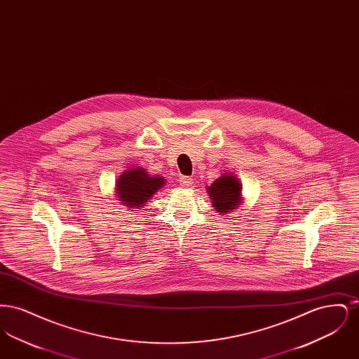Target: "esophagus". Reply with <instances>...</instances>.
<instances>
[{"instance_id": "1", "label": "esophagus", "mask_w": 359, "mask_h": 359, "mask_svg": "<svg viewBox=\"0 0 359 359\" xmlns=\"http://www.w3.org/2000/svg\"><path fill=\"white\" fill-rule=\"evenodd\" d=\"M179 183H180V186H183V187H191L194 182H192V177H189V176H182L180 180H179Z\"/></svg>"}]
</instances>
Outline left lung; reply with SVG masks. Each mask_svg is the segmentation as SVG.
Listing matches in <instances>:
<instances>
[{
  "mask_svg": "<svg viewBox=\"0 0 359 359\" xmlns=\"http://www.w3.org/2000/svg\"><path fill=\"white\" fill-rule=\"evenodd\" d=\"M241 191L242 186L238 179L231 173H224L207 188L212 207L222 215L234 211L242 203Z\"/></svg>",
  "mask_w": 359,
  "mask_h": 359,
  "instance_id": "8db88e82",
  "label": "left lung"
}]
</instances>
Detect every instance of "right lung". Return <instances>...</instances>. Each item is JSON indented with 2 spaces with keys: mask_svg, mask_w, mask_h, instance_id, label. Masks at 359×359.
Here are the masks:
<instances>
[{
  "mask_svg": "<svg viewBox=\"0 0 359 359\" xmlns=\"http://www.w3.org/2000/svg\"><path fill=\"white\" fill-rule=\"evenodd\" d=\"M165 179L163 176H151L144 168H130L123 172L117 180L116 189L121 205L130 208H142L157 189L164 186Z\"/></svg>",
  "mask_w": 359,
  "mask_h": 359,
  "instance_id": "right-lung-1",
  "label": "right lung"
}]
</instances>
